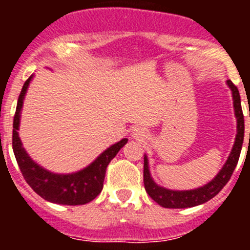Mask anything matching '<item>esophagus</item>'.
Segmentation results:
<instances>
[{
	"label": "esophagus",
	"instance_id": "34e87169",
	"mask_svg": "<svg viewBox=\"0 0 250 250\" xmlns=\"http://www.w3.org/2000/svg\"><path fill=\"white\" fill-rule=\"evenodd\" d=\"M131 136L136 141H144L147 138V132L144 129H141V127H135V129L132 130Z\"/></svg>",
	"mask_w": 250,
	"mask_h": 250
}]
</instances>
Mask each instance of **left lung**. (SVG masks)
Returning a JSON list of instances; mask_svg holds the SVG:
<instances>
[{"label": "left lung", "instance_id": "left-lung-1", "mask_svg": "<svg viewBox=\"0 0 250 250\" xmlns=\"http://www.w3.org/2000/svg\"><path fill=\"white\" fill-rule=\"evenodd\" d=\"M227 85L229 86L231 96H233L234 115H235V119H237V135H235V141H234V145L231 147L228 159H227L225 164L223 165L219 173L216 174L215 178L211 179L208 184L196 188V189H191V190H171V189H167V188L160 187V185L154 182V179L151 178V174H150L147 156L144 155L145 190L149 194L150 198L154 202L158 203L160 207L180 209V208H191L204 204L208 200L214 198L225 187V184L229 182L234 169L237 167L240 151H242L243 140H244V116H243L240 95L237 86L234 85L230 80L227 81Z\"/></svg>", "mask_w": 250, "mask_h": 250}]
</instances>
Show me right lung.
Returning <instances> with one entry per match:
<instances>
[{"label":"right lung","mask_w":250,"mask_h":250,"mask_svg":"<svg viewBox=\"0 0 250 250\" xmlns=\"http://www.w3.org/2000/svg\"><path fill=\"white\" fill-rule=\"evenodd\" d=\"M34 75L28 77L17 101L16 112L13 118L12 149L17 160L20 170L26 183L34 189L35 193L41 198L55 204L62 205H83L94 200L101 193L104 187L106 167L110 161L116 156L119 150L127 143V139H121L119 143L111 145L103 151L98 158L83 169L71 174H55L48 171L28 155L25 147L22 146L19 136L20 119L23 106V99L27 92L28 85Z\"/></svg>","instance_id":"right-lung-1"}]
</instances>
